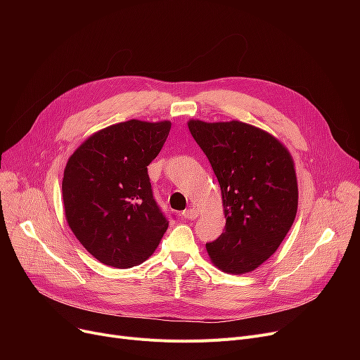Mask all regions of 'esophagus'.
<instances>
[{
    "label": "esophagus",
    "mask_w": 360,
    "mask_h": 360,
    "mask_svg": "<svg viewBox=\"0 0 360 360\" xmlns=\"http://www.w3.org/2000/svg\"><path fill=\"white\" fill-rule=\"evenodd\" d=\"M184 219H186V220H194V219H197V216H198V212L195 210V209H186V210H184L182 212V214H181Z\"/></svg>",
    "instance_id": "esophagus-1"
}]
</instances>
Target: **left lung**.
<instances>
[{"instance_id": "obj_1", "label": "left lung", "mask_w": 360, "mask_h": 360, "mask_svg": "<svg viewBox=\"0 0 360 360\" xmlns=\"http://www.w3.org/2000/svg\"><path fill=\"white\" fill-rule=\"evenodd\" d=\"M188 128L219 181L226 226L205 243L224 273L255 270L285 239L297 212V182L286 147L239 121H190Z\"/></svg>"}]
</instances>
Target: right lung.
<instances>
[{"mask_svg":"<svg viewBox=\"0 0 360 360\" xmlns=\"http://www.w3.org/2000/svg\"><path fill=\"white\" fill-rule=\"evenodd\" d=\"M170 122L131 120L87 139L68 159L63 179L72 233L101 262L129 269L155 252L169 220L153 197L147 166Z\"/></svg>","mask_w":360,"mask_h":360,"instance_id":"add662e5","label":"right lung"}]
</instances>
